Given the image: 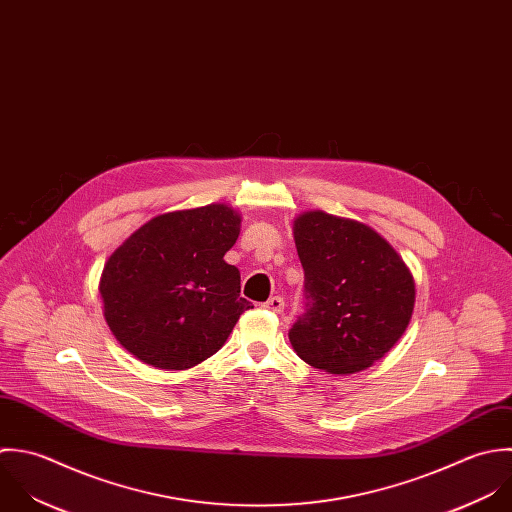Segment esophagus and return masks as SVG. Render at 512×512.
Masks as SVG:
<instances>
[{
	"label": "esophagus",
	"mask_w": 512,
	"mask_h": 512,
	"mask_svg": "<svg viewBox=\"0 0 512 512\" xmlns=\"http://www.w3.org/2000/svg\"><path fill=\"white\" fill-rule=\"evenodd\" d=\"M284 298L282 296H272L266 304H264V308L266 310H270V312H274V314H282L284 312Z\"/></svg>",
	"instance_id": "esophagus-1"
}]
</instances>
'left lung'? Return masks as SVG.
Returning a JSON list of instances; mask_svg holds the SVG:
<instances>
[{
  "label": "left lung",
  "mask_w": 512,
  "mask_h": 512,
  "mask_svg": "<svg viewBox=\"0 0 512 512\" xmlns=\"http://www.w3.org/2000/svg\"><path fill=\"white\" fill-rule=\"evenodd\" d=\"M306 312L290 330L312 367L345 375L381 359L403 336L415 284L399 254L369 226L304 212L294 220Z\"/></svg>",
  "instance_id": "8db88e82"
}]
</instances>
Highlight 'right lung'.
<instances>
[{
  "instance_id": "add662e5",
  "label": "right lung",
  "mask_w": 512,
  "mask_h": 512,
  "mask_svg": "<svg viewBox=\"0 0 512 512\" xmlns=\"http://www.w3.org/2000/svg\"><path fill=\"white\" fill-rule=\"evenodd\" d=\"M240 234L226 204L161 214L131 234L101 278L105 320L137 359L188 369L214 355L242 312L240 272L224 254Z\"/></svg>"
}]
</instances>
